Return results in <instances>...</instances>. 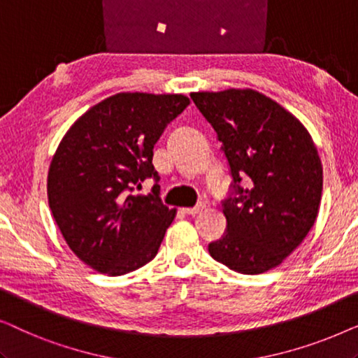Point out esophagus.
<instances>
[{"label": "esophagus", "mask_w": 358, "mask_h": 358, "mask_svg": "<svg viewBox=\"0 0 358 358\" xmlns=\"http://www.w3.org/2000/svg\"><path fill=\"white\" fill-rule=\"evenodd\" d=\"M203 208H205V205H203V203H199V205H195V207L182 208V212H184V213H187V215H197V213L202 212Z\"/></svg>", "instance_id": "esophagus-1"}]
</instances>
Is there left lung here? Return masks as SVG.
Here are the masks:
<instances>
[{
  "instance_id": "1",
  "label": "left lung",
  "mask_w": 358,
  "mask_h": 358,
  "mask_svg": "<svg viewBox=\"0 0 358 358\" xmlns=\"http://www.w3.org/2000/svg\"><path fill=\"white\" fill-rule=\"evenodd\" d=\"M190 97L217 131L233 178L223 202L227 233L208 244L210 256L248 275L271 271L300 246L320 212L322 164L311 135L254 90Z\"/></svg>"
}]
</instances>
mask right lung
<instances>
[{
    "label": "right lung",
    "mask_w": 358,
    "mask_h": 358,
    "mask_svg": "<svg viewBox=\"0 0 358 358\" xmlns=\"http://www.w3.org/2000/svg\"><path fill=\"white\" fill-rule=\"evenodd\" d=\"M190 104L182 94L119 92L70 127L47 178L52 215L73 252L91 268L124 275L150 262L176 208L159 199L153 148ZM155 178L148 196L134 194Z\"/></svg>",
    "instance_id": "right-lung-1"
}]
</instances>
